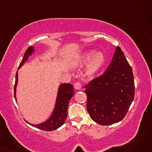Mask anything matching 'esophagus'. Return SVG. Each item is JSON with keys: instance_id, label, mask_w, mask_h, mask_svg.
I'll use <instances>...</instances> for the list:
<instances>
[{"instance_id": "1", "label": "esophagus", "mask_w": 152, "mask_h": 152, "mask_svg": "<svg viewBox=\"0 0 152 152\" xmlns=\"http://www.w3.org/2000/svg\"><path fill=\"white\" fill-rule=\"evenodd\" d=\"M75 88L76 89H77V90L81 89V83H79V82L75 83Z\"/></svg>"}]
</instances>
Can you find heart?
Masks as SVG:
<instances>
[{"mask_svg":"<svg viewBox=\"0 0 152 152\" xmlns=\"http://www.w3.org/2000/svg\"><path fill=\"white\" fill-rule=\"evenodd\" d=\"M105 61V57L103 53L91 50L83 55L76 62V65H83L88 63L86 68V73L88 76H92L100 69Z\"/></svg>","mask_w":152,"mask_h":152,"instance_id":"heart-1","label":"heart"}]
</instances>
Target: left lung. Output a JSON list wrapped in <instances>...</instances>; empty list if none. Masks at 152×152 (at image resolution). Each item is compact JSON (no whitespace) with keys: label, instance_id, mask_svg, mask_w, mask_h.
<instances>
[{"label":"left lung","instance_id":"obj_1","mask_svg":"<svg viewBox=\"0 0 152 152\" xmlns=\"http://www.w3.org/2000/svg\"><path fill=\"white\" fill-rule=\"evenodd\" d=\"M87 110L93 121L110 125L126 116L135 94L131 66L120 47H117L105 72L85 86Z\"/></svg>","mask_w":152,"mask_h":152}]
</instances>
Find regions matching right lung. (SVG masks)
Returning a JSON list of instances; mask_svg holds the SVG:
<instances>
[{"mask_svg":"<svg viewBox=\"0 0 152 152\" xmlns=\"http://www.w3.org/2000/svg\"><path fill=\"white\" fill-rule=\"evenodd\" d=\"M34 47L31 46L28 47V49L26 50L25 54H24L23 60L20 64L18 69L20 68V67L23 65L25 61L28 60L29 56L31 55L32 53L34 52ZM17 83L18 71L16 73L15 84L14 86V97L16 102H17V98H16V87H17ZM73 95L74 88L73 85L68 83L61 84L58 88L55 106L50 117L45 121L39 124H32L27 122L26 121L32 126H34L37 129L43 131H52L57 129L65 123L66 121L69 102L71 100V97L73 96Z\"/></svg>","mask_w":152,"mask_h":152,"instance_id":"obj_1","label":"right lung"}]
</instances>
